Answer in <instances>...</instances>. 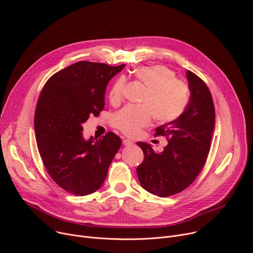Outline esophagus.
Returning <instances> with one entry per match:
<instances>
[{"label":"esophagus","mask_w":253,"mask_h":253,"mask_svg":"<svg viewBox=\"0 0 253 253\" xmlns=\"http://www.w3.org/2000/svg\"><path fill=\"white\" fill-rule=\"evenodd\" d=\"M123 144L124 145H131V144H133V142L131 141V140H129V139H125V138H123Z\"/></svg>","instance_id":"esophagus-1"}]
</instances>
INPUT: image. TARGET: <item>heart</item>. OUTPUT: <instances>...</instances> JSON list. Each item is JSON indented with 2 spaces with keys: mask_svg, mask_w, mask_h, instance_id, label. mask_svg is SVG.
I'll list each match as a JSON object with an SVG mask.
<instances>
[{
  "mask_svg": "<svg viewBox=\"0 0 253 253\" xmlns=\"http://www.w3.org/2000/svg\"><path fill=\"white\" fill-rule=\"evenodd\" d=\"M133 77L147 88L141 106L128 105L114 114L112 124L129 136H134L148 126L154 115L161 123L175 120L183 113L189 101L188 85L176 78L175 72L164 65L141 66L134 70ZM126 77H119L112 85L109 100L113 105L123 100Z\"/></svg>",
  "mask_w": 253,
  "mask_h": 253,
  "instance_id": "obj_1",
  "label": "heart"
}]
</instances>
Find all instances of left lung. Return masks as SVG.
Segmentation results:
<instances>
[{"label": "left lung", "instance_id": "8db88e82", "mask_svg": "<svg viewBox=\"0 0 253 253\" xmlns=\"http://www.w3.org/2000/svg\"><path fill=\"white\" fill-rule=\"evenodd\" d=\"M191 92L184 112L174 121L156 128L155 136H165L168 145L156 153L149 144L137 142L144 153L136 171L141 186L159 197L186 189L200 174L210 151L215 125V109L205 82L187 71Z\"/></svg>", "mask_w": 253, "mask_h": 253}]
</instances>
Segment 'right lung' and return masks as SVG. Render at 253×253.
I'll return each instance as SVG.
<instances>
[{
	"instance_id": "obj_1",
	"label": "right lung",
	"mask_w": 253,
	"mask_h": 253,
	"mask_svg": "<svg viewBox=\"0 0 253 253\" xmlns=\"http://www.w3.org/2000/svg\"><path fill=\"white\" fill-rule=\"evenodd\" d=\"M124 66L80 61L51 76L41 91L34 118L38 150L51 178L70 194L97 191L121 146L111 131L86 141L82 124L103 111L107 84Z\"/></svg>"
}]
</instances>
